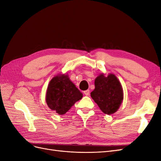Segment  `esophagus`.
<instances>
[{
    "instance_id": "34e87169",
    "label": "esophagus",
    "mask_w": 161,
    "mask_h": 161,
    "mask_svg": "<svg viewBox=\"0 0 161 161\" xmlns=\"http://www.w3.org/2000/svg\"><path fill=\"white\" fill-rule=\"evenodd\" d=\"M84 94L86 96H89L90 95V91L89 90H86L84 91Z\"/></svg>"
}]
</instances>
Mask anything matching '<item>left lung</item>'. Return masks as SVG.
Returning a JSON list of instances; mask_svg holds the SVG:
<instances>
[{"mask_svg":"<svg viewBox=\"0 0 161 161\" xmlns=\"http://www.w3.org/2000/svg\"><path fill=\"white\" fill-rule=\"evenodd\" d=\"M95 86L91 96L100 109L108 115L118 111L124 99L123 89L118 78L114 74L105 76L102 73L95 79Z\"/></svg>","mask_w":161,"mask_h":161,"instance_id":"left-lung-1","label":"left lung"}]
</instances>
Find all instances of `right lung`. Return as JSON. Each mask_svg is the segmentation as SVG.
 Here are the masks:
<instances>
[{
    "instance_id": "add662e5",
    "label": "right lung",
    "mask_w": 161,
    "mask_h": 161,
    "mask_svg": "<svg viewBox=\"0 0 161 161\" xmlns=\"http://www.w3.org/2000/svg\"><path fill=\"white\" fill-rule=\"evenodd\" d=\"M82 94L67 75H58L50 81L46 101L47 106L59 115H64L82 99Z\"/></svg>"
}]
</instances>
